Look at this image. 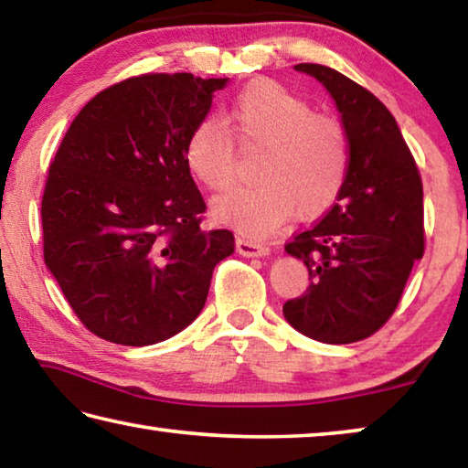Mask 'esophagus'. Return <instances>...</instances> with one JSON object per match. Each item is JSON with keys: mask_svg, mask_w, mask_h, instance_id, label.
Here are the masks:
<instances>
[{"mask_svg": "<svg viewBox=\"0 0 468 468\" xmlns=\"http://www.w3.org/2000/svg\"><path fill=\"white\" fill-rule=\"evenodd\" d=\"M235 250L245 258H266L268 253H271V248H268V245H262L251 239H243V237H237Z\"/></svg>", "mask_w": 468, "mask_h": 468, "instance_id": "obj_1", "label": "esophagus"}]
</instances>
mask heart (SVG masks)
I'll return each mask as SVG.
<instances>
[{"label":"heart","instance_id":"obj_1","mask_svg":"<svg viewBox=\"0 0 468 468\" xmlns=\"http://www.w3.org/2000/svg\"><path fill=\"white\" fill-rule=\"evenodd\" d=\"M243 148H262L253 187H235L212 202V217L250 237H264L292 212L314 218L328 210L345 186L348 153L343 130L318 117L310 102L276 82L250 84L225 113ZM223 123H196L184 163L196 181L225 189L235 176V148Z\"/></svg>","mask_w":468,"mask_h":468}]
</instances>
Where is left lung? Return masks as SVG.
Listing matches in <instances>:
<instances>
[{
	"mask_svg": "<svg viewBox=\"0 0 468 468\" xmlns=\"http://www.w3.org/2000/svg\"><path fill=\"white\" fill-rule=\"evenodd\" d=\"M335 99L348 169L336 204L284 245L312 284L282 305L301 335L326 345L357 343L390 318L423 256V184L390 111L336 69L297 63Z\"/></svg>",
	"mask_w": 468,
	"mask_h": 468,
	"instance_id": "left-lung-1",
	"label": "left lung"
}]
</instances>
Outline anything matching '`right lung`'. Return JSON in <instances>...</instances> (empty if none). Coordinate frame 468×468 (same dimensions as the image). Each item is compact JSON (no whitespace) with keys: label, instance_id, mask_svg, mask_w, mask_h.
<instances>
[{"label":"right lung","instance_id":"obj_1","mask_svg":"<svg viewBox=\"0 0 468 468\" xmlns=\"http://www.w3.org/2000/svg\"><path fill=\"white\" fill-rule=\"evenodd\" d=\"M229 78L144 74L86 102L55 154L41 202L45 264L92 335L146 346L187 328L215 266L235 250L202 231L204 197L184 146Z\"/></svg>","mask_w":468,"mask_h":468}]
</instances>
